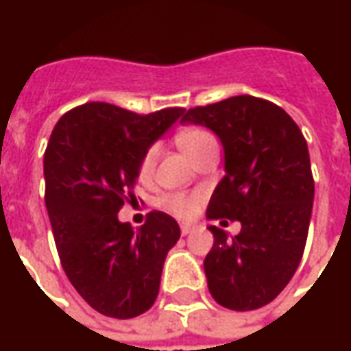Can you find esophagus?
Masks as SVG:
<instances>
[{"label": "esophagus", "instance_id": "1", "mask_svg": "<svg viewBox=\"0 0 351 351\" xmlns=\"http://www.w3.org/2000/svg\"><path fill=\"white\" fill-rule=\"evenodd\" d=\"M195 230H197L195 224H182V234L183 236L191 234V232H195Z\"/></svg>", "mask_w": 351, "mask_h": 351}]
</instances>
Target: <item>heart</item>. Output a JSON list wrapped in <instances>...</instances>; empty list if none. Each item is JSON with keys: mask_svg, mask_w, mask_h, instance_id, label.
<instances>
[{"mask_svg": "<svg viewBox=\"0 0 351 351\" xmlns=\"http://www.w3.org/2000/svg\"><path fill=\"white\" fill-rule=\"evenodd\" d=\"M213 138V134H209L207 130H201V128H187L182 130L178 134V146L183 150V154L189 156L195 152L197 148ZM156 160H158V146H150L141 160V166H138V173H141L142 180H148L156 168ZM162 205L164 209H168L171 215L180 217V219H191L197 213L199 207V197L197 195H187V193H173V195H166L162 199Z\"/></svg>", "mask_w": 351, "mask_h": 351, "instance_id": "1", "label": "heart"}]
</instances>
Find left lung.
<instances>
[{"mask_svg":"<svg viewBox=\"0 0 351 351\" xmlns=\"http://www.w3.org/2000/svg\"><path fill=\"white\" fill-rule=\"evenodd\" d=\"M182 123L210 128L223 142L224 178L207 219L242 224L232 238L209 226L210 295L232 311L260 308L285 289L306 244L315 180L303 132L279 105L254 95L189 109Z\"/></svg>","mask_w":351,"mask_h":351,"instance_id":"left-lung-1","label":"left lung"}]
</instances>
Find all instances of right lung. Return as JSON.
I'll use <instances>...</instances> for the list:
<instances>
[{
	"label": "right lung",
	"instance_id": "right-lung-1",
	"mask_svg": "<svg viewBox=\"0 0 351 351\" xmlns=\"http://www.w3.org/2000/svg\"><path fill=\"white\" fill-rule=\"evenodd\" d=\"M185 113L168 107L136 115L86 103L60 117L45 152L48 219L62 267L84 301L111 318H134L154 304L180 224L152 210L134 230L119 221L144 152Z\"/></svg>",
	"mask_w": 351,
	"mask_h": 351
}]
</instances>
